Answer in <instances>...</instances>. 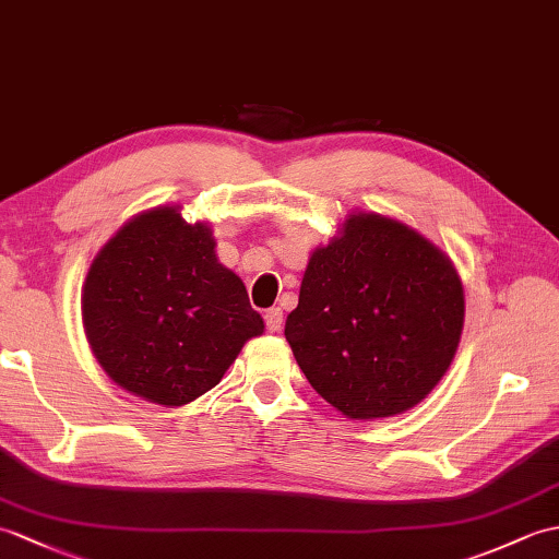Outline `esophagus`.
I'll use <instances>...</instances> for the list:
<instances>
[{
    "instance_id": "obj_1",
    "label": "esophagus",
    "mask_w": 559,
    "mask_h": 559,
    "mask_svg": "<svg viewBox=\"0 0 559 559\" xmlns=\"http://www.w3.org/2000/svg\"><path fill=\"white\" fill-rule=\"evenodd\" d=\"M264 321H266V331L269 333H281V329H283V311L278 307L266 309Z\"/></svg>"
}]
</instances>
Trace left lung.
Here are the masks:
<instances>
[{
	"label": "left lung",
	"instance_id": "obj_1",
	"mask_svg": "<svg viewBox=\"0 0 559 559\" xmlns=\"http://www.w3.org/2000/svg\"><path fill=\"white\" fill-rule=\"evenodd\" d=\"M464 288L421 233L381 214H349L309 257L285 341L311 388L349 419L407 412L455 359Z\"/></svg>",
	"mask_w": 559,
	"mask_h": 559
}]
</instances>
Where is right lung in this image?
<instances>
[{
  "mask_svg": "<svg viewBox=\"0 0 559 559\" xmlns=\"http://www.w3.org/2000/svg\"><path fill=\"white\" fill-rule=\"evenodd\" d=\"M214 248L210 224H188L174 204L133 216L93 259L83 326L99 367L123 391L188 405L264 333L245 283Z\"/></svg>",
  "mask_w": 559,
  "mask_h": 559,
  "instance_id": "1",
  "label": "right lung"
}]
</instances>
